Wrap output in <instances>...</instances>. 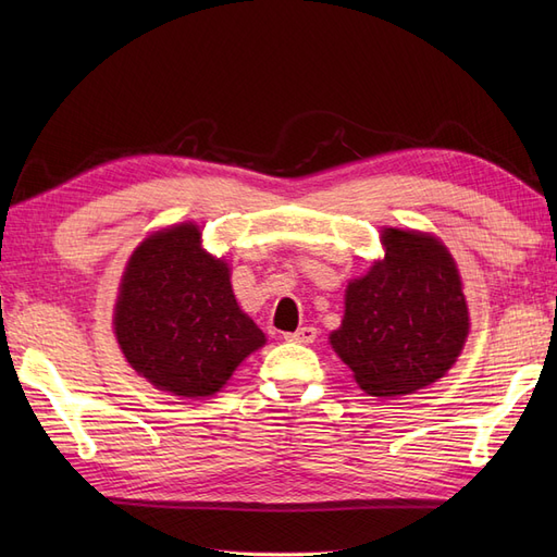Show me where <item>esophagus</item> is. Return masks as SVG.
Returning <instances> with one entry per match:
<instances>
[{
  "label": "esophagus",
  "mask_w": 557,
  "mask_h": 557,
  "mask_svg": "<svg viewBox=\"0 0 557 557\" xmlns=\"http://www.w3.org/2000/svg\"><path fill=\"white\" fill-rule=\"evenodd\" d=\"M315 327H311V325H307V327H299L297 332H288V334H283V339L285 342H295V344H311L313 339H315Z\"/></svg>",
  "instance_id": "1"
}]
</instances>
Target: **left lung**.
Instances as JSON below:
<instances>
[{
    "label": "left lung",
    "instance_id": "left-lung-1",
    "mask_svg": "<svg viewBox=\"0 0 557 557\" xmlns=\"http://www.w3.org/2000/svg\"><path fill=\"white\" fill-rule=\"evenodd\" d=\"M385 258L348 283L332 348L367 395L395 397L442 379L469 332L450 252L428 234L383 230Z\"/></svg>",
    "mask_w": 557,
    "mask_h": 557
}]
</instances>
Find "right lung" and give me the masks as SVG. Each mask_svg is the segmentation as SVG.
Here are the masks:
<instances>
[{"label":"right lung","instance_id":"obj_1","mask_svg":"<svg viewBox=\"0 0 557 557\" xmlns=\"http://www.w3.org/2000/svg\"><path fill=\"white\" fill-rule=\"evenodd\" d=\"M113 325L127 362L181 397L218 393L264 344L234 299L227 264L201 250L190 223L158 232L134 250Z\"/></svg>","mask_w":557,"mask_h":557}]
</instances>
